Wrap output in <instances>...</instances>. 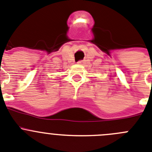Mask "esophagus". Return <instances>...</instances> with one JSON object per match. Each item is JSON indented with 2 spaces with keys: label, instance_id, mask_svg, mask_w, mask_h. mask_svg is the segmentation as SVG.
<instances>
[{
  "label": "esophagus",
  "instance_id": "obj_1",
  "mask_svg": "<svg viewBox=\"0 0 152 152\" xmlns=\"http://www.w3.org/2000/svg\"><path fill=\"white\" fill-rule=\"evenodd\" d=\"M78 64H83V61H78Z\"/></svg>",
  "mask_w": 152,
  "mask_h": 152
}]
</instances>
